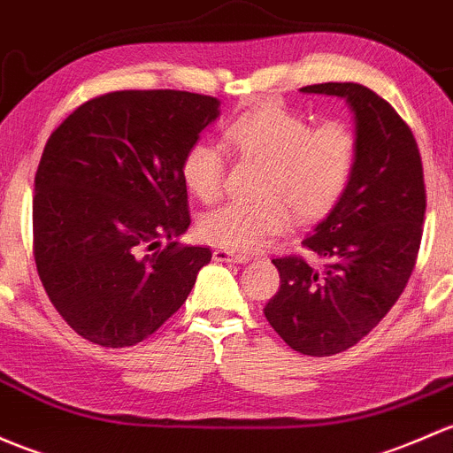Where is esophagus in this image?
Listing matches in <instances>:
<instances>
[{
  "instance_id": "esophagus-1",
  "label": "esophagus",
  "mask_w": 453,
  "mask_h": 453,
  "mask_svg": "<svg viewBox=\"0 0 453 453\" xmlns=\"http://www.w3.org/2000/svg\"><path fill=\"white\" fill-rule=\"evenodd\" d=\"M212 258L214 263H236V265L245 263L247 260L242 254H236V251L232 250H223V247H219V250L212 251Z\"/></svg>"
}]
</instances>
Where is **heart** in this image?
<instances>
[{"label": "heart", "instance_id": "obj_1", "mask_svg": "<svg viewBox=\"0 0 453 453\" xmlns=\"http://www.w3.org/2000/svg\"><path fill=\"white\" fill-rule=\"evenodd\" d=\"M236 154L266 165L263 202H226L199 219V234L232 251H251L282 234L290 211L299 221L330 214L349 188L358 160V141L345 123L311 121L280 104L241 112L223 130ZM226 158L211 141H197L182 158V180L195 197L212 202L221 195Z\"/></svg>", "mask_w": 453, "mask_h": 453}]
</instances>
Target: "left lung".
Wrapping results in <instances>:
<instances>
[{"label":"left lung","mask_w":453,"mask_h":453,"mask_svg":"<svg viewBox=\"0 0 453 453\" xmlns=\"http://www.w3.org/2000/svg\"><path fill=\"white\" fill-rule=\"evenodd\" d=\"M345 99L354 114L358 160L336 208L302 245L326 258H275L280 290L265 317L288 347L306 356L349 349L384 319L415 269L426 214L421 156L411 127L373 90L354 82L303 87Z\"/></svg>","instance_id":"8db88e82"}]
</instances>
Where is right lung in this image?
Wrapping results in <instances>:
<instances>
[{
	"label": "right lung",
	"instance_id": "right-lung-1",
	"mask_svg": "<svg viewBox=\"0 0 453 453\" xmlns=\"http://www.w3.org/2000/svg\"><path fill=\"white\" fill-rule=\"evenodd\" d=\"M219 106L187 90H117L75 108L47 141L35 178V260L82 339L145 341L211 263L208 247H182L178 236L190 226L182 158Z\"/></svg>",
	"mask_w": 453,
	"mask_h": 453
}]
</instances>
